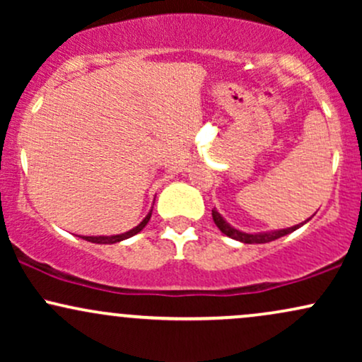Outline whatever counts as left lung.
Listing matches in <instances>:
<instances>
[{
    "mask_svg": "<svg viewBox=\"0 0 362 362\" xmlns=\"http://www.w3.org/2000/svg\"><path fill=\"white\" fill-rule=\"evenodd\" d=\"M213 219L216 223V226L221 230V233H224L226 236H230V238L236 240V242H242V243H269V242H274V240L281 238V236H286L289 233H293V231H296L298 228H301L303 224L308 223L310 219H306L305 223L301 224H296V226H291V228H284V230H274V231H262V233H245V231H240L236 230V228L231 226L230 223L226 221V219L223 218L221 214L216 211V207L213 209Z\"/></svg>",
    "mask_w": 362,
    "mask_h": 362,
    "instance_id": "left-lung-1",
    "label": "left lung"
}]
</instances>
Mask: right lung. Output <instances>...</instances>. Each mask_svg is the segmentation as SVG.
<instances>
[{
	"label": "right lung",
	"mask_w": 362,
	"mask_h": 362,
	"mask_svg": "<svg viewBox=\"0 0 362 362\" xmlns=\"http://www.w3.org/2000/svg\"><path fill=\"white\" fill-rule=\"evenodd\" d=\"M151 213H153V207H151V211H149V213L146 214V218H144L143 221H141V223L138 224V226H134V228H132V230L126 231V233H120V235H110V236H81V238H83V240H86V242L98 243V245H112V243H119V242H122V240H127V238H131V236L138 235L139 231L143 230V228L146 226V224H148L149 218H151Z\"/></svg>",
	"instance_id": "right-lung-1"
}]
</instances>
